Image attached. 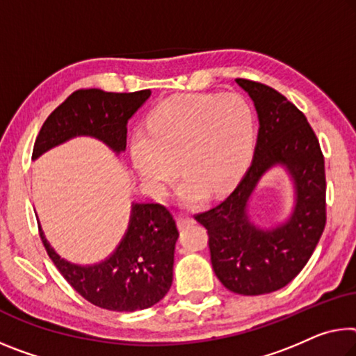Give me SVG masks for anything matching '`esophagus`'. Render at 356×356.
I'll return each instance as SVG.
<instances>
[{"mask_svg":"<svg viewBox=\"0 0 356 356\" xmlns=\"http://www.w3.org/2000/svg\"><path fill=\"white\" fill-rule=\"evenodd\" d=\"M177 222H179V227H180V228H185V227H188V225L195 223V218L187 216V213H179V216H177Z\"/></svg>","mask_w":356,"mask_h":356,"instance_id":"1","label":"esophagus"}]
</instances>
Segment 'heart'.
Returning a JSON list of instances; mask_svg holds the SVG:
<instances>
[{
	"label": "heart",
	"instance_id": "b5f03b06",
	"mask_svg": "<svg viewBox=\"0 0 356 356\" xmlns=\"http://www.w3.org/2000/svg\"><path fill=\"white\" fill-rule=\"evenodd\" d=\"M253 112L238 93H190L149 112L131 139V160L152 193L163 196L179 176L188 204L238 182L250 158Z\"/></svg>",
	"mask_w": 356,
	"mask_h": 356
}]
</instances>
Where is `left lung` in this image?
I'll use <instances>...</instances> for the list:
<instances>
[{
    "instance_id": "1",
    "label": "left lung",
    "mask_w": 356,
    "mask_h": 356,
    "mask_svg": "<svg viewBox=\"0 0 356 356\" xmlns=\"http://www.w3.org/2000/svg\"><path fill=\"white\" fill-rule=\"evenodd\" d=\"M255 103L259 131L253 161L238 187L220 204L195 213L207 229L213 273L229 291L245 296L284 289L306 266L326 225V176L320 143L306 115L273 87L236 79ZM285 164L297 187V207L285 225L259 230L248 222L246 202L259 177Z\"/></svg>"
}]
</instances>
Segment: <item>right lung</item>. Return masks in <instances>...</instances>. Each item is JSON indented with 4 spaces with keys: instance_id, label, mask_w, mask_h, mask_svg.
<instances>
[{
    "instance_id": "add662e5",
    "label": "right lung",
    "mask_w": 356,
    "mask_h": 356,
    "mask_svg": "<svg viewBox=\"0 0 356 356\" xmlns=\"http://www.w3.org/2000/svg\"><path fill=\"white\" fill-rule=\"evenodd\" d=\"M150 90L112 93L81 88L50 114L35 140L31 158L79 134L98 138L115 152L127 147V122ZM39 236L60 274L79 295L101 309L134 312L152 307L172 285L177 223L163 204H134L127 236L109 259L97 266H76L61 259Z\"/></svg>"
}]
</instances>
